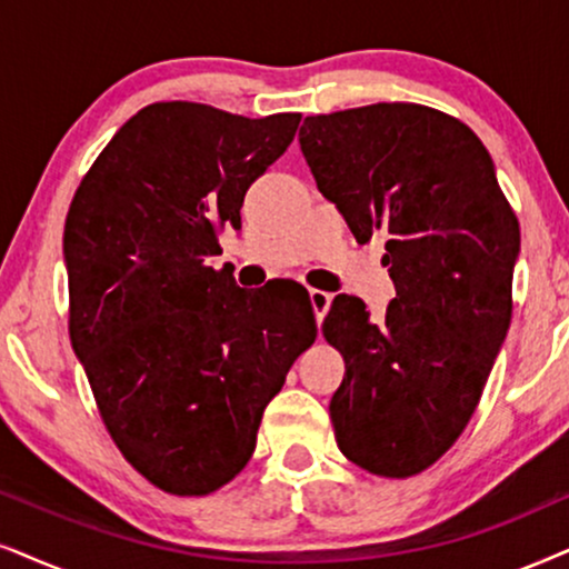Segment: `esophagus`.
I'll use <instances>...</instances> for the list:
<instances>
[{
  "instance_id": "1",
  "label": "esophagus",
  "mask_w": 569,
  "mask_h": 569,
  "mask_svg": "<svg viewBox=\"0 0 569 569\" xmlns=\"http://www.w3.org/2000/svg\"><path fill=\"white\" fill-rule=\"evenodd\" d=\"M309 301H312L315 318H318V322H322V318H326V312H328V307H330V293L312 289V291H309Z\"/></svg>"
}]
</instances>
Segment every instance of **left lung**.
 <instances>
[{"mask_svg": "<svg viewBox=\"0 0 569 569\" xmlns=\"http://www.w3.org/2000/svg\"><path fill=\"white\" fill-rule=\"evenodd\" d=\"M299 143L355 239L383 236L397 286L383 320L338 293L322 322L347 365L336 443L372 476H417L462 436L505 343L520 222L483 141L433 107L312 114Z\"/></svg>", "mask_w": 569, "mask_h": 569, "instance_id": "obj_1", "label": "left lung"}]
</instances>
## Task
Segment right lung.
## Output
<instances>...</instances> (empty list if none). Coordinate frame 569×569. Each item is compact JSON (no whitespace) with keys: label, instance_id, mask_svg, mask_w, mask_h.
<instances>
[{"label":"right lung","instance_id":"add662e5","mask_svg":"<svg viewBox=\"0 0 569 569\" xmlns=\"http://www.w3.org/2000/svg\"><path fill=\"white\" fill-rule=\"evenodd\" d=\"M301 114L154 102L112 136L64 220L70 341L99 415L149 483L204 496L254 455L286 372L318 336L305 286L283 299L214 270L222 228Z\"/></svg>","mask_w":569,"mask_h":569}]
</instances>
